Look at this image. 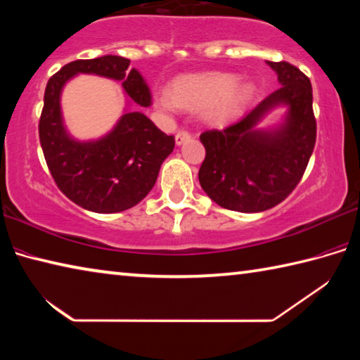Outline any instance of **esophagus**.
<instances>
[{
    "label": "esophagus",
    "instance_id": "1",
    "mask_svg": "<svg viewBox=\"0 0 360 360\" xmlns=\"http://www.w3.org/2000/svg\"><path fill=\"white\" fill-rule=\"evenodd\" d=\"M188 138H191V133H188V131H184V130H181V131L176 133V136H174V141H176V144L181 146L182 143L187 141Z\"/></svg>",
    "mask_w": 360,
    "mask_h": 360
}]
</instances>
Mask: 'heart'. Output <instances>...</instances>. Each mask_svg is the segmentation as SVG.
Wrapping results in <instances>:
<instances>
[{"label": "heart", "instance_id": "obj_1", "mask_svg": "<svg viewBox=\"0 0 360 360\" xmlns=\"http://www.w3.org/2000/svg\"><path fill=\"white\" fill-rule=\"evenodd\" d=\"M255 95L252 82H238V76L230 72H208L179 77L172 92L163 90L157 95V105L165 112L179 108L202 109L210 106L206 117L214 124L235 119Z\"/></svg>", "mask_w": 360, "mask_h": 360}]
</instances>
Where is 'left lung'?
<instances>
[{"instance_id":"obj_1","label":"left lung","mask_w":360,"mask_h":360,"mask_svg":"<svg viewBox=\"0 0 360 360\" xmlns=\"http://www.w3.org/2000/svg\"><path fill=\"white\" fill-rule=\"evenodd\" d=\"M266 63L281 87L241 120L200 135L206 149L200 186L225 210L260 212L281 203L300 182L314 149L311 82L288 62ZM278 105L288 108L283 124L259 129L258 122Z\"/></svg>"}]
</instances>
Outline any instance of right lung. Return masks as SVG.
Instances as JSON below:
<instances>
[{
    "mask_svg": "<svg viewBox=\"0 0 360 360\" xmlns=\"http://www.w3.org/2000/svg\"><path fill=\"white\" fill-rule=\"evenodd\" d=\"M130 60L105 56L65 65L46 85L39 119V141L57 187L84 210L109 214L130 210L154 187L165 158L174 149L168 136L141 111H127L108 135L79 141L65 129L60 96L77 75H96L120 81L139 108L150 106V90Z\"/></svg>",
    "mask_w": 360,
    "mask_h": 360,
    "instance_id": "obj_1",
    "label": "right lung"
}]
</instances>
